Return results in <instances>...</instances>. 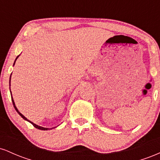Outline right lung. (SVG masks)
I'll use <instances>...</instances> for the list:
<instances>
[{
  "label": "right lung",
  "mask_w": 160,
  "mask_h": 160,
  "mask_svg": "<svg viewBox=\"0 0 160 160\" xmlns=\"http://www.w3.org/2000/svg\"><path fill=\"white\" fill-rule=\"evenodd\" d=\"M14 64H15V63H14ZM10 77H11V76H10ZM12 104H13V106H14V108H15L16 111H17V113H19V114L20 116H21V117H22V118L24 119V120H25L28 121V122H31V123H32V124L33 125V126H34V127H35V128H38V129H41V130H47V129H48V128H43V127H41V126H38V125H36V124L33 123V122H31V121H29L28 120H27V119H26V118H25V117H24V116H23L22 114V113H20V112H19V111H18V109H17V108H16V106H15V103H14L13 100H12Z\"/></svg>",
  "instance_id": "obj_1"
}]
</instances>
